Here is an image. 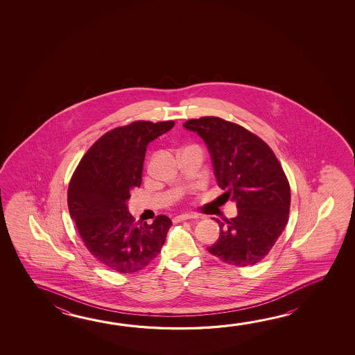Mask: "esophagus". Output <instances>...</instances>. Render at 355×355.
<instances>
[{
    "label": "esophagus",
    "instance_id": "34e87169",
    "mask_svg": "<svg viewBox=\"0 0 355 355\" xmlns=\"http://www.w3.org/2000/svg\"><path fill=\"white\" fill-rule=\"evenodd\" d=\"M193 218H197V216H196V214H192V213H184V214H180V216H177V217L173 218V222H175V223H178V222H182V220L193 219Z\"/></svg>",
    "mask_w": 355,
    "mask_h": 355
}]
</instances>
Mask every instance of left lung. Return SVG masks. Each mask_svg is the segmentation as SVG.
Returning <instances> with one entry per match:
<instances>
[{"label":"left lung","instance_id":"obj_1","mask_svg":"<svg viewBox=\"0 0 355 355\" xmlns=\"http://www.w3.org/2000/svg\"><path fill=\"white\" fill-rule=\"evenodd\" d=\"M183 127L203 139L218 186L236 202L209 253L230 266L247 267L269 253L286 228L291 188L273 150L241 125L218 117L187 121Z\"/></svg>","mask_w":355,"mask_h":355}]
</instances>
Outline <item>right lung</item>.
Wrapping results in <instances>:
<instances>
[{"label": "right lung", "instance_id": "right-lung-1", "mask_svg": "<svg viewBox=\"0 0 355 355\" xmlns=\"http://www.w3.org/2000/svg\"><path fill=\"white\" fill-rule=\"evenodd\" d=\"M173 125V121H138L107 132L87 150L69 182V214L82 241L97 261L119 273L147 267L159 254L172 225L163 214L152 224H135L128 199L141 186L148 144Z\"/></svg>", "mask_w": 355, "mask_h": 355}]
</instances>
